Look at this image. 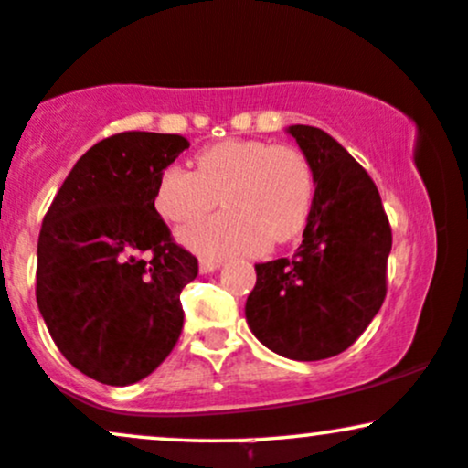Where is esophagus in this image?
Instances as JSON below:
<instances>
[{"label": "esophagus", "mask_w": 468, "mask_h": 468, "mask_svg": "<svg viewBox=\"0 0 468 468\" xmlns=\"http://www.w3.org/2000/svg\"><path fill=\"white\" fill-rule=\"evenodd\" d=\"M219 266H222V261L213 260V257H202V260H200V272H202V275L218 271Z\"/></svg>", "instance_id": "34e87169"}]
</instances>
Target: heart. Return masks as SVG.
Instances as JSON below:
<instances>
[{"instance_id":"b5f03b06","label":"heart","mask_w":468,"mask_h":468,"mask_svg":"<svg viewBox=\"0 0 468 468\" xmlns=\"http://www.w3.org/2000/svg\"><path fill=\"white\" fill-rule=\"evenodd\" d=\"M227 211L180 230V239L202 255L260 252L266 244H288L308 224L314 202V174L308 158L290 144L230 138L204 147L196 171L171 165L158 176L155 211L166 222L189 224L216 208Z\"/></svg>"}]
</instances>
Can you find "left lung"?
Returning <instances> with one entry per match:
<instances>
[{
    "label": "left lung",
    "instance_id": "1",
    "mask_svg": "<svg viewBox=\"0 0 468 468\" xmlns=\"http://www.w3.org/2000/svg\"><path fill=\"white\" fill-rule=\"evenodd\" d=\"M288 133L313 166V211L292 257L255 264L246 321L279 356L321 361L346 352L383 305L391 227L374 180L330 133Z\"/></svg>",
    "mask_w": 468,
    "mask_h": 468
}]
</instances>
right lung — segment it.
Listing matches in <instances>:
<instances>
[{"mask_svg":"<svg viewBox=\"0 0 468 468\" xmlns=\"http://www.w3.org/2000/svg\"><path fill=\"white\" fill-rule=\"evenodd\" d=\"M186 147L185 136L154 132L96 143L41 224L37 305L58 352L99 383H136L180 338V292L197 260L171 238L154 193Z\"/></svg>","mask_w":468,"mask_h":468,"instance_id":"1","label":"right lung"}]
</instances>
